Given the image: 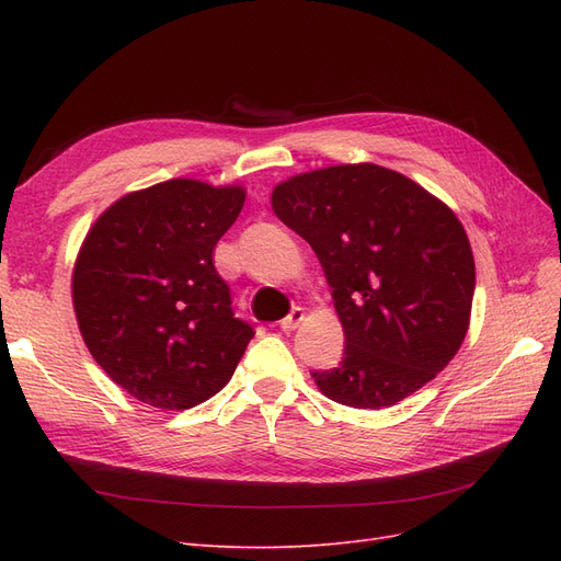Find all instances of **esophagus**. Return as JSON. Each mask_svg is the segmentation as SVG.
I'll list each match as a JSON object with an SVG mask.
<instances>
[{
  "instance_id": "34e87169",
  "label": "esophagus",
  "mask_w": 561,
  "mask_h": 561,
  "mask_svg": "<svg viewBox=\"0 0 561 561\" xmlns=\"http://www.w3.org/2000/svg\"><path fill=\"white\" fill-rule=\"evenodd\" d=\"M304 316H307V313H304V309L295 307L290 313H287V316L280 320V330H283V332H287V334L295 332V330L299 328V322L304 320Z\"/></svg>"
}]
</instances>
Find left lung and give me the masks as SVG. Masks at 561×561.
<instances>
[{
	"mask_svg": "<svg viewBox=\"0 0 561 561\" xmlns=\"http://www.w3.org/2000/svg\"><path fill=\"white\" fill-rule=\"evenodd\" d=\"M271 208L313 248L344 328L342 363L311 371L322 396L381 410L449 365L468 332L474 260L443 201L383 165L348 163L280 182Z\"/></svg>",
	"mask_w": 561,
	"mask_h": 561,
	"instance_id": "obj_1",
	"label": "left lung"
}]
</instances>
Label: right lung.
<instances>
[{
	"instance_id": "add662e5",
	"label": "right lung",
	"mask_w": 561,
	"mask_h": 561,
	"mask_svg": "<svg viewBox=\"0 0 561 561\" xmlns=\"http://www.w3.org/2000/svg\"><path fill=\"white\" fill-rule=\"evenodd\" d=\"M243 186L168 180L110 206L83 241L72 301L95 363L159 410L219 393L254 330L231 311L213 250L236 222Z\"/></svg>"
}]
</instances>
